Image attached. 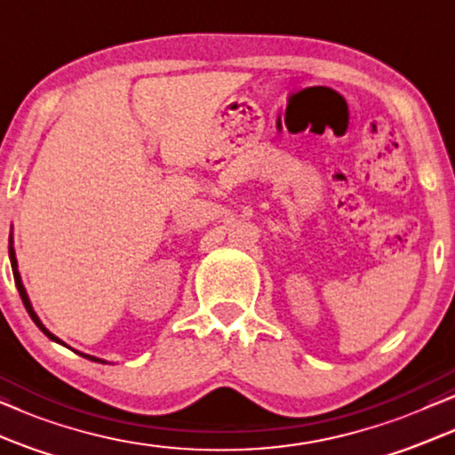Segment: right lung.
<instances>
[{"label":"right lung","instance_id":"add662e5","mask_svg":"<svg viewBox=\"0 0 455 455\" xmlns=\"http://www.w3.org/2000/svg\"><path fill=\"white\" fill-rule=\"evenodd\" d=\"M10 264H12V272H14V281H16V289H18V293H20V298H22V304H24V307H27V312H28V316L33 318V323L39 326L41 331H44V335H47L52 339V341H56V343H60V345H64V347H68V345H66L62 339H58L56 335H53V332H50L45 329V324L41 323L39 320V316H37V312L33 310V304H30V299H28V293H27V289H24V284H22V278H20V272H18V259H16V251H14V239H12V235H10ZM72 349V347H70ZM78 355H83V358H87V360H91V362H100V364H108L106 360H101V358H95V355H89V354H83V351H76Z\"/></svg>","mask_w":455,"mask_h":455}]
</instances>
